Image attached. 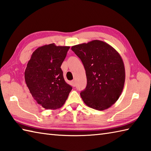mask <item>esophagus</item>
I'll use <instances>...</instances> for the list:
<instances>
[{
	"label": "esophagus",
	"instance_id": "obj_1",
	"mask_svg": "<svg viewBox=\"0 0 151 151\" xmlns=\"http://www.w3.org/2000/svg\"><path fill=\"white\" fill-rule=\"evenodd\" d=\"M71 83H72L73 86H75V81H73L71 82Z\"/></svg>",
	"mask_w": 151,
	"mask_h": 151
}]
</instances>
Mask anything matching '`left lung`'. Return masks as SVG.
I'll return each mask as SVG.
<instances>
[{
  "mask_svg": "<svg viewBox=\"0 0 151 151\" xmlns=\"http://www.w3.org/2000/svg\"><path fill=\"white\" fill-rule=\"evenodd\" d=\"M81 59L87 78L81 96L88 107L103 111L119 99L125 82V68L116 50L103 41L93 40L71 47Z\"/></svg>",
  "mask_w": 151,
  "mask_h": 151,
  "instance_id": "1",
  "label": "left lung"
}]
</instances>
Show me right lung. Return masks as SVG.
<instances>
[{"mask_svg":"<svg viewBox=\"0 0 151 151\" xmlns=\"http://www.w3.org/2000/svg\"><path fill=\"white\" fill-rule=\"evenodd\" d=\"M69 48L54 43L40 46L33 52L27 65V86L38 104L46 109L61 108L72 90L65 81L61 69Z\"/></svg>","mask_w":151,"mask_h":151,"instance_id":"1","label":"right lung"}]
</instances>
